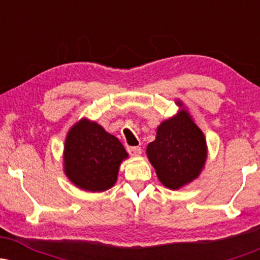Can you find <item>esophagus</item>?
<instances>
[{
	"label": "esophagus",
	"mask_w": 260,
	"mask_h": 260,
	"mask_svg": "<svg viewBox=\"0 0 260 260\" xmlns=\"http://www.w3.org/2000/svg\"><path fill=\"white\" fill-rule=\"evenodd\" d=\"M127 151L131 155H133V156H137V155H139L140 153H142V148L140 147H127Z\"/></svg>",
	"instance_id": "obj_1"
}]
</instances>
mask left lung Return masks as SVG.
<instances>
[{
    "label": "left lung",
    "instance_id": "obj_1",
    "mask_svg": "<svg viewBox=\"0 0 260 260\" xmlns=\"http://www.w3.org/2000/svg\"><path fill=\"white\" fill-rule=\"evenodd\" d=\"M147 154L159 180L178 189L198 177L207 159V144L189 115L181 111L157 127L156 139L148 145Z\"/></svg>",
    "mask_w": 260,
    "mask_h": 260
}]
</instances>
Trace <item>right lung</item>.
I'll use <instances>...</instances> for the list:
<instances>
[{
    "instance_id": "1",
    "label": "right lung",
    "mask_w": 260,
    "mask_h": 260,
    "mask_svg": "<svg viewBox=\"0 0 260 260\" xmlns=\"http://www.w3.org/2000/svg\"><path fill=\"white\" fill-rule=\"evenodd\" d=\"M126 157L127 151L120 140L88 120L73 126L64 143L66 175L77 187L90 192L112 187L118 166Z\"/></svg>"
}]
</instances>
